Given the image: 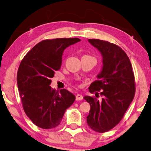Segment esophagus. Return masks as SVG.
<instances>
[{
    "label": "esophagus",
    "instance_id": "obj_1",
    "mask_svg": "<svg viewBox=\"0 0 151 151\" xmlns=\"http://www.w3.org/2000/svg\"><path fill=\"white\" fill-rule=\"evenodd\" d=\"M83 99V96L82 94H78L76 96V101H80V100H82Z\"/></svg>",
    "mask_w": 151,
    "mask_h": 151
}]
</instances>
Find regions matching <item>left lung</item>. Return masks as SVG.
<instances>
[{
    "label": "left lung",
    "instance_id": "1",
    "mask_svg": "<svg viewBox=\"0 0 151 151\" xmlns=\"http://www.w3.org/2000/svg\"><path fill=\"white\" fill-rule=\"evenodd\" d=\"M103 55V67L89 91L96 96L83 97L90 105L87 124L92 130L103 133L119 124L133 101L136 92L134 74L126 53L108 41L89 39ZM99 91L103 97L99 101Z\"/></svg>",
    "mask_w": 151,
    "mask_h": 151
}]
</instances>
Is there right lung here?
<instances>
[{
    "label": "right lung",
    "mask_w": 151,
    "mask_h": 151,
    "mask_svg": "<svg viewBox=\"0 0 151 151\" xmlns=\"http://www.w3.org/2000/svg\"><path fill=\"white\" fill-rule=\"evenodd\" d=\"M81 41L78 38L44 40L37 44L21 61L17 74L19 96L25 114L42 129H52L61 123L66 109L76 96L68 90L50 86L55 71L59 70L67 47Z\"/></svg>",
    "instance_id": "obj_1"
}]
</instances>
